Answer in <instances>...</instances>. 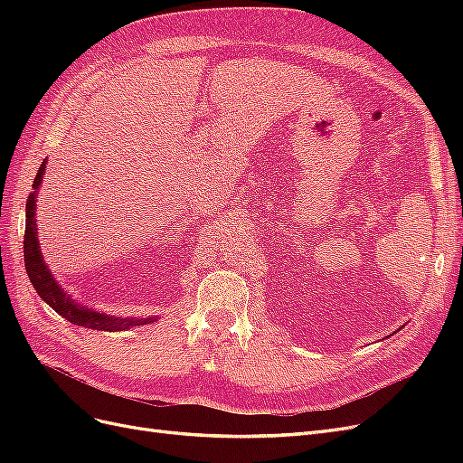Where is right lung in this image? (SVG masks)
Returning a JSON list of instances; mask_svg holds the SVG:
<instances>
[{
  "label": "right lung",
  "mask_w": 463,
  "mask_h": 463,
  "mask_svg": "<svg viewBox=\"0 0 463 463\" xmlns=\"http://www.w3.org/2000/svg\"><path fill=\"white\" fill-rule=\"evenodd\" d=\"M44 165H46V160L42 162V165L38 167V174H36L34 184H33L34 191L29 194V199H26V228H24V241H23L24 269H26V274H29V278H31V284L34 286L36 293L52 307L55 313H60L65 320L73 322V325H77V326H85V328H92V330H106V332H119V330L150 325V322L156 320V317L121 318V317H109L106 313L89 309V307H85V305L75 303L60 288V284L55 282V278L52 276L50 269L44 262V257H42L38 235H36V194H38V187L42 184V175H44Z\"/></svg>",
  "instance_id": "obj_1"
}]
</instances>
